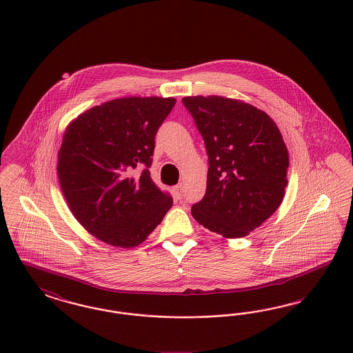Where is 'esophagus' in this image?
Listing matches in <instances>:
<instances>
[{
	"label": "esophagus",
	"instance_id": "obj_1",
	"mask_svg": "<svg viewBox=\"0 0 353 353\" xmlns=\"http://www.w3.org/2000/svg\"><path fill=\"white\" fill-rule=\"evenodd\" d=\"M173 193H174V197H176L177 200H181L183 196H184V186H183V184L176 185V186L173 188Z\"/></svg>",
	"mask_w": 353,
	"mask_h": 353
}]
</instances>
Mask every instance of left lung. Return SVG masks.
<instances>
[{
    "label": "left lung",
    "instance_id": "obj_1",
    "mask_svg": "<svg viewBox=\"0 0 353 353\" xmlns=\"http://www.w3.org/2000/svg\"><path fill=\"white\" fill-rule=\"evenodd\" d=\"M209 159L206 192L192 216L203 228L241 238L262 225L285 197L288 152L279 128L252 104L222 97L183 99Z\"/></svg>",
    "mask_w": 353,
    "mask_h": 353
}]
</instances>
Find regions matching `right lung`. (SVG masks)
<instances>
[{
	"label": "right lung",
	"mask_w": 353,
	"mask_h": 353,
	"mask_svg": "<svg viewBox=\"0 0 353 353\" xmlns=\"http://www.w3.org/2000/svg\"><path fill=\"white\" fill-rule=\"evenodd\" d=\"M174 98H121L92 107L63 134L58 177L74 217L103 242L134 248L173 200L151 179L154 136ZM145 169L139 176L133 170Z\"/></svg>",
	"instance_id": "add662e5"
}]
</instances>
